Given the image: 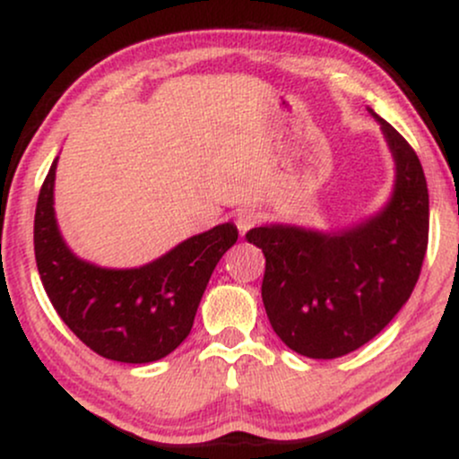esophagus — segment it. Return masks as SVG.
I'll use <instances>...</instances> for the list:
<instances>
[{
    "label": "esophagus",
    "instance_id": "34e87169",
    "mask_svg": "<svg viewBox=\"0 0 459 459\" xmlns=\"http://www.w3.org/2000/svg\"><path fill=\"white\" fill-rule=\"evenodd\" d=\"M259 222H261V213L256 212V209L244 207L235 213V224H237V229H239L241 235H246L247 230L255 229Z\"/></svg>",
    "mask_w": 459,
    "mask_h": 459
}]
</instances>
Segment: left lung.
Instances as JSON below:
<instances>
[{"instance_id":"8db88e82","label":"left lung","mask_w":459,"mask_h":459,"mask_svg":"<svg viewBox=\"0 0 459 459\" xmlns=\"http://www.w3.org/2000/svg\"><path fill=\"white\" fill-rule=\"evenodd\" d=\"M380 123L394 161L386 204L336 230L256 226L246 239L265 255L261 296L273 332L298 354L330 360L358 350L408 302L429 233L423 166L397 129Z\"/></svg>"}]
</instances>
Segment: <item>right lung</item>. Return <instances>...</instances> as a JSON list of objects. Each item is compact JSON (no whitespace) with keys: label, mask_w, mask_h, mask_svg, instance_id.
I'll use <instances>...</instances> for the list:
<instances>
[{"label":"right lung","mask_w":459,"mask_h":459,"mask_svg":"<svg viewBox=\"0 0 459 459\" xmlns=\"http://www.w3.org/2000/svg\"><path fill=\"white\" fill-rule=\"evenodd\" d=\"M57 157L39 194L34 252L56 313L99 356L129 365L155 362L187 339L209 278L235 246L237 226L224 222L187 237L140 267H101L77 256L57 226Z\"/></svg>","instance_id":"1"}]
</instances>
